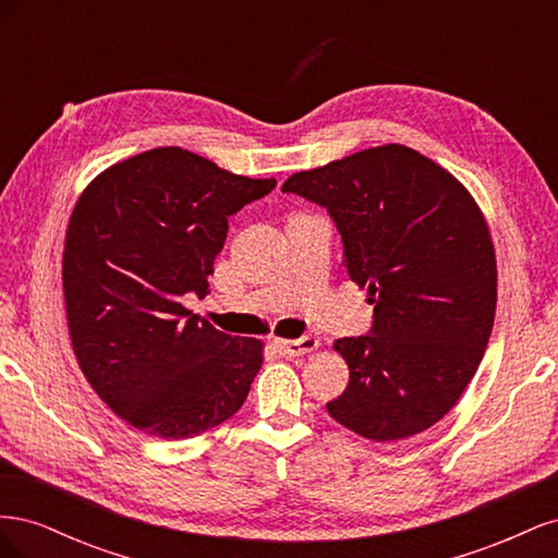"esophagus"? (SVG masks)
<instances>
[{"label":"esophagus","mask_w":558,"mask_h":558,"mask_svg":"<svg viewBox=\"0 0 558 558\" xmlns=\"http://www.w3.org/2000/svg\"><path fill=\"white\" fill-rule=\"evenodd\" d=\"M318 337L314 335H305L300 337V340H279L277 342V349L281 356L286 359H295V356H305V353H312L318 349Z\"/></svg>","instance_id":"esophagus-1"}]
</instances>
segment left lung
<instances>
[{"label":"left lung","instance_id":"1","mask_svg":"<svg viewBox=\"0 0 558 558\" xmlns=\"http://www.w3.org/2000/svg\"><path fill=\"white\" fill-rule=\"evenodd\" d=\"M281 191L328 209L349 279L375 305L367 335L335 342L349 386L328 414L375 442L430 428L475 377L494 328L496 253L477 202L402 144L298 172Z\"/></svg>","mask_w":558,"mask_h":558}]
</instances>
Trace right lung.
<instances>
[{"label":"right lung","mask_w":558,"mask_h":558,"mask_svg":"<svg viewBox=\"0 0 558 558\" xmlns=\"http://www.w3.org/2000/svg\"><path fill=\"white\" fill-rule=\"evenodd\" d=\"M275 185L162 146L81 193L62 253L66 324L81 373L130 426L183 440L244 404L263 342L216 330L181 300L207 295L228 216Z\"/></svg>","instance_id":"add662e5"}]
</instances>
